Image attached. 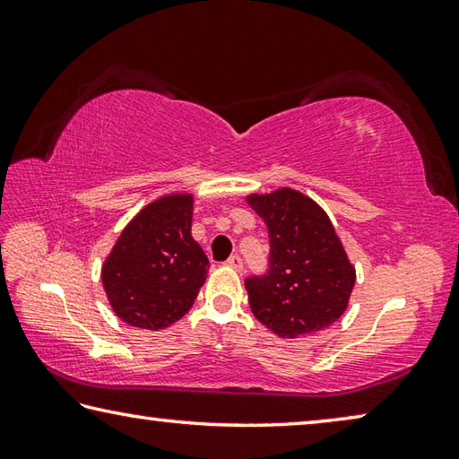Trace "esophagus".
I'll list each match as a JSON object with an SVG mask.
<instances>
[{"label": "esophagus", "instance_id": "esophagus-1", "mask_svg": "<svg viewBox=\"0 0 459 459\" xmlns=\"http://www.w3.org/2000/svg\"><path fill=\"white\" fill-rule=\"evenodd\" d=\"M227 265L232 267L235 271H240V269H243V259H240L238 255H230V257L227 259Z\"/></svg>", "mask_w": 459, "mask_h": 459}]
</instances>
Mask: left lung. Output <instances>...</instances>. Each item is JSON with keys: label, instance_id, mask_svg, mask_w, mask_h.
<instances>
[{"label": "left lung", "instance_id": "obj_1", "mask_svg": "<svg viewBox=\"0 0 459 459\" xmlns=\"http://www.w3.org/2000/svg\"><path fill=\"white\" fill-rule=\"evenodd\" d=\"M247 202L269 230L267 271L245 279L251 312L281 338L328 328L344 314L356 281L328 214L290 188Z\"/></svg>", "mask_w": 459, "mask_h": 459}]
</instances>
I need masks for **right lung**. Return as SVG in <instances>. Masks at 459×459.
Here are the masks:
<instances>
[{"label":"right lung","mask_w":459,"mask_h":459,"mask_svg":"<svg viewBox=\"0 0 459 459\" xmlns=\"http://www.w3.org/2000/svg\"><path fill=\"white\" fill-rule=\"evenodd\" d=\"M190 194L147 204L131 221L103 265L108 304L135 328L161 330L188 312L211 263L192 238Z\"/></svg>","instance_id":"add662e5"}]
</instances>
